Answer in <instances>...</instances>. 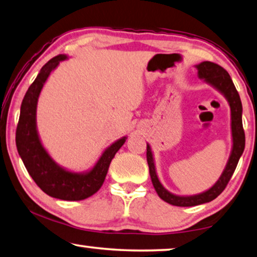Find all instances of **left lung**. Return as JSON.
<instances>
[{
  "mask_svg": "<svg viewBox=\"0 0 257 257\" xmlns=\"http://www.w3.org/2000/svg\"><path fill=\"white\" fill-rule=\"evenodd\" d=\"M196 68L198 72V77L202 79L204 82L209 83L214 89L220 92L226 98L230 107V130H232V151H230L228 161L226 163L224 172L218 178V181L212 185L206 191L197 193L192 196H178L172 193L161 184L159 181L158 174L155 169V162L153 152L150 144H147V163L150 167V175L152 178V183L155 191L158 192L160 198L165 202L172 204L175 206H195L200 204L209 203L211 200L220 195L224 191L226 185L232 177V175L235 170L237 162L241 158L244 150V131L242 126V104L239 96V92L236 91L235 85H234L229 74L214 62L203 61L200 64L196 65Z\"/></svg>",
  "mask_w": 257,
  "mask_h": 257,
  "instance_id": "left-lung-1",
  "label": "left lung"
}]
</instances>
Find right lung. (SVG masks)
I'll return each mask as SVG.
<instances>
[{
    "label": "right lung",
    "mask_w": 257,
    "mask_h": 257,
    "mask_svg": "<svg viewBox=\"0 0 257 257\" xmlns=\"http://www.w3.org/2000/svg\"><path fill=\"white\" fill-rule=\"evenodd\" d=\"M67 58L66 54H60L51 59L29 87L21 105L16 146L30 176L44 192L62 200H82L101 189L113 156L127 138L122 137L114 141L103 152L91 169L82 173L70 172L59 166L47 153L37 130V104L50 74Z\"/></svg>",
    "instance_id": "right-lung-1"
}]
</instances>
